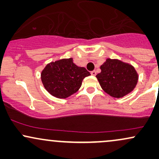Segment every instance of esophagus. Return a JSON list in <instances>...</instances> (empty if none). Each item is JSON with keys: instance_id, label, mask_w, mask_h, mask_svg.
<instances>
[{"instance_id": "obj_1", "label": "esophagus", "mask_w": 159, "mask_h": 159, "mask_svg": "<svg viewBox=\"0 0 159 159\" xmlns=\"http://www.w3.org/2000/svg\"><path fill=\"white\" fill-rule=\"evenodd\" d=\"M91 75H92L93 76H95L96 75V71H92V72H91Z\"/></svg>"}]
</instances>
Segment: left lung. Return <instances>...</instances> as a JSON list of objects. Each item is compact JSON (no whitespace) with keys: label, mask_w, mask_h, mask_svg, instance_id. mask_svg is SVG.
<instances>
[{"label":"left lung","mask_w":159,"mask_h":159,"mask_svg":"<svg viewBox=\"0 0 159 159\" xmlns=\"http://www.w3.org/2000/svg\"><path fill=\"white\" fill-rule=\"evenodd\" d=\"M96 75L99 84L106 93L114 98H122L135 88L138 74L132 65L118 59L107 58Z\"/></svg>","instance_id":"1"}]
</instances>
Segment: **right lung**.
<instances>
[{
    "label": "right lung",
    "mask_w": 159,
    "mask_h": 159,
    "mask_svg": "<svg viewBox=\"0 0 159 159\" xmlns=\"http://www.w3.org/2000/svg\"><path fill=\"white\" fill-rule=\"evenodd\" d=\"M90 75L84 67L78 66L72 57L51 62L41 72L43 84L52 96L68 98L79 90L84 78Z\"/></svg>",
    "instance_id": "right-lung-1"
}]
</instances>
